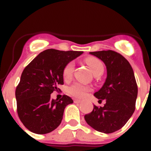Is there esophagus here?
I'll use <instances>...</instances> for the list:
<instances>
[{"label":"esophagus","mask_w":151,"mask_h":151,"mask_svg":"<svg viewBox=\"0 0 151 151\" xmlns=\"http://www.w3.org/2000/svg\"><path fill=\"white\" fill-rule=\"evenodd\" d=\"M74 102L76 103V104H79V103H81L82 101L81 100H79V99H74Z\"/></svg>","instance_id":"esophagus-1"}]
</instances>
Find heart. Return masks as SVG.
<instances>
[{"label": "heart", "instance_id": "obj_1", "mask_svg": "<svg viewBox=\"0 0 151 151\" xmlns=\"http://www.w3.org/2000/svg\"><path fill=\"white\" fill-rule=\"evenodd\" d=\"M86 63L89 66L90 68L92 71L93 74H95L101 73L104 71V65L102 62L99 59L96 58L90 57L86 59ZM74 62H69L67 63L66 66L64 67L63 71V77L65 80H68L72 77L73 71H74ZM91 91V88L86 85H84L81 83H75L70 85L68 88V92L70 95L77 98H84L86 96L88 92Z\"/></svg>", "mask_w": 151, "mask_h": 151}]
</instances>
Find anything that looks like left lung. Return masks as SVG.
<instances>
[{
  "instance_id": "obj_1",
  "label": "left lung",
  "mask_w": 151,
  "mask_h": 151,
  "mask_svg": "<svg viewBox=\"0 0 151 151\" xmlns=\"http://www.w3.org/2000/svg\"><path fill=\"white\" fill-rule=\"evenodd\" d=\"M102 60L106 67L105 83L94 93L99 101L105 100L104 106H93L85 115L93 129L105 134L119 130L127 123L135 110L138 88L130 63L120 53L112 50L91 52Z\"/></svg>"
}]
</instances>
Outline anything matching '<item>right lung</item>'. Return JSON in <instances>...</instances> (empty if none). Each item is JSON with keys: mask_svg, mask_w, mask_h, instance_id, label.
Returning a JSON list of instances; mask_svg holds the SVG:
<instances>
[{"mask_svg": "<svg viewBox=\"0 0 151 151\" xmlns=\"http://www.w3.org/2000/svg\"><path fill=\"white\" fill-rule=\"evenodd\" d=\"M83 53L48 49L23 70L15 96L18 116L29 131L45 134L60 124L65 107L73 100L66 95L59 101L52 99L50 94L59 89L58 85H63V71L67 63Z\"/></svg>", "mask_w": 151, "mask_h": 151, "instance_id": "1", "label": "right lung"}]
</instances>
